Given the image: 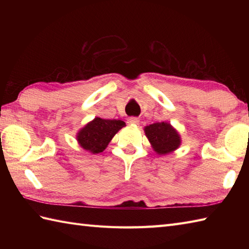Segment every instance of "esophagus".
<instances>
[{
  "label": "esophagus",
  "mask_w": 249,
  "mask_h": 249,
  "mask_svg": "<svg viewBox=\"0 0 249 249\" xmlns=\"http://www.w3.org/2000/svg\"><path fill=\"white\" fill-rule=\"evenodd\" d=\"M127 123L131 125H138L139 124V119L138 118H129L127 120Z\"/></svg>",
  "instance_id": "34e87169"
}]
</instances>
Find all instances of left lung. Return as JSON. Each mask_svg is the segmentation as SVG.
<instances>
[{
	"label": "left lung",
	"mask_w": 249,
	"mask_h": 249,
	"mask_svg": "<svg viewBox=\"0 0 249 249\" xmlns=\"http://www.w3.org/2000/svg\"><path fill=\"white\" fill-rule=\"evenodd\" d=\"M144 134L158 155H167L177 151L182 143L181 135L168 122L147 125Z\"/></svg>",
	"instance_id": "obj_1"
}]
</instances>
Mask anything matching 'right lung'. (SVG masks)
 I'll return each mask as SVG.
<instances>
[{
	"label": "right lung",
	"mask_w": 249,
	"mask_h": 249,
	"mask_svg": "<svg viewBox=\"0 0 249 249\" xmlns=\"http://www.w3.org/2000/svg\"><path fill=\"white\" fill-rule=\"evenodd\" d=\"M125 126L121 120H105L96 116L79 129L76 135L78 144L92 154L104 152L115 134Z\"/></svg>",
	"instance_id": "obj_1"
}]
</instances>
